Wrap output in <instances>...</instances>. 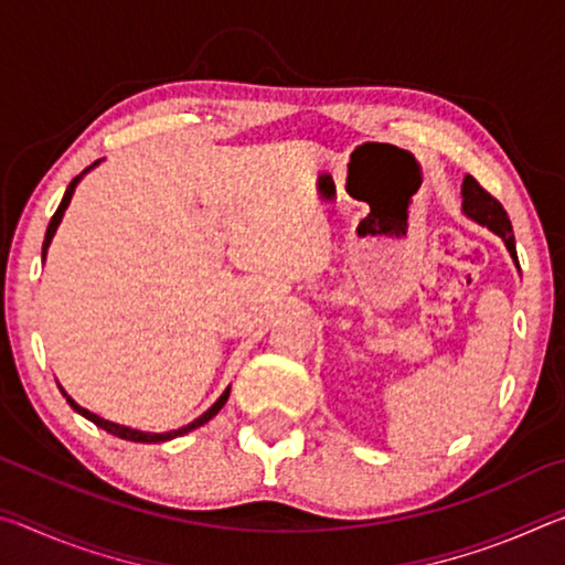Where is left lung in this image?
Masks as SVG:
<instances>
[{"label": "left lung", "mask_w": 565, "mask_h": 565, "mask_svg": "<svg viewBox=\"0 0 565 565\" xmlns=\"http://www.w3.org/2000/svg\"><path fill=\"white\" fill-rule=\"evenodd\" d=\"M463 212L473 218V222L489 226L493 234H499L505 246H509L511 256L519 264V256H515V242H513V228L511 218L505 214V209L495 196H491L473 177L463 179Z\"/></svg>", "instance_id": "8db88e82"}]
</instances>
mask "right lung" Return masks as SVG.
Returning <instances> with one entry per match:
<instances>
[{
	"label": "right lung",
	"instance_id": "1",
	"mask_svg": "<svg viewBox=\"0 0 565 565\" xmlns=\"http://www.w3.org/2000/svg\"><path fill=\"white\" fill-rule=\"evenodd\" d=\"M94 164H99V161H94ZM84 171H89V169H84ZM79 179H82V174L79 177H74L72 181H70V186H66V191H64V199H62V204H60V209H56L54 212V216H52V222H50V226H46V236H44V254H46V248H50V244H52V236H54V232H56V226H60V222H62V216H64V209L70 206V199H72V194H74V186L79 184ZM62 394L66 396V391L64 388H60ZM226 398H228V388L224 391L222 396L216 398V404L206 411V414H202L199 416L196 420H191L189 426H184V428H179V431H167V434H145V431H134V428H127V426H119V424H111V420H104V418H99L97 414H92V411H87V408H82L79 404H74V401L66 396V401H70V406L76 411V414H82L84 418H89L92 424H97L99 428H104V431L107 434H111V436H119V438H124V441H134V444H161V441H171V438H177V436H184V434H189V431H194V428H199V426H204L209 418H214L218 411L224 408V404H226Z\"/></svg>",
	"mask_w": 565,
	"mask_h": 565
}]
</instances>
